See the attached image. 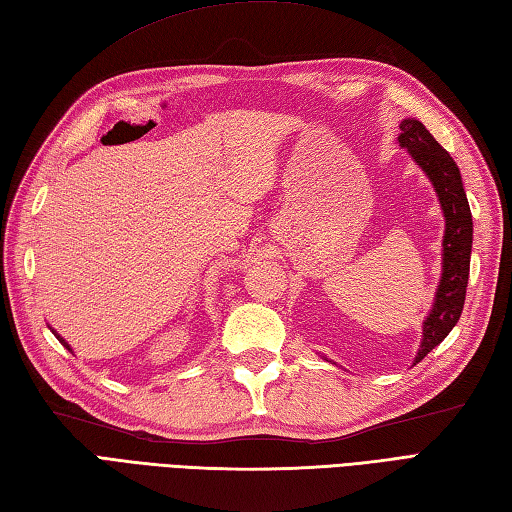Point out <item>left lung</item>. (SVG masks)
Segmentation results:
<instances>
[{"mask_svg": "<svg viewBox=\"0 0 512 512\" xmlns=\"http://www.w3.org/2000/svg\"><path fill=\"white\" fill-rule=\"evenodd\" d=\"M398 145L400 149H407L411 160L416 162L424 176L433 184V191L438 195L444 215L442 273L436 288V297H433L431 312L422 321V339L418 354L413 358V365H416L433 347L447 339L449 332L455 328V323L460 321L471 268L473 215L469 200H466L458 165H455L449 151L429 134V129L418 118H402Z\"/></svg>", "mask_w": 512, "mask_h": 512, "instance_id": "obj_1", "label": "left lung"}]
</instances>
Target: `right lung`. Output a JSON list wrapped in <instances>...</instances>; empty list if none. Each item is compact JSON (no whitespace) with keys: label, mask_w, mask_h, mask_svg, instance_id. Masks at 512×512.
<instances>
[{"label":"right lung","mask_w":512,"mask_h":512,"mask_svg":"<svg viewBox=\"0 0 512 512\" xmlns=\"http://www.w3.org/2000/svg\"><path fill=\"white\" fill-rule=\"evenodd\" d=\"M48 328H50V325H48ZM50 330H52V334H54V336H57V339H59V341L63 343V347H68V350L72 352V347H70V343H68V341H65V339H63V336H61V334H59L57 330H54V328H50Z\"/></svg>","instance_id":"right-lung-1"}]
</instances>
